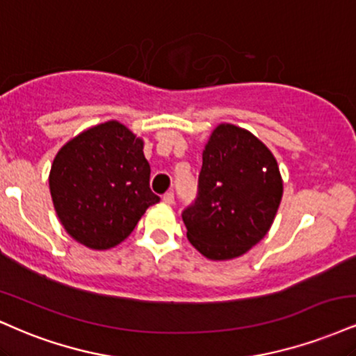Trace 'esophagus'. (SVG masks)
I'll list each match as a JSON object with an SVG mask.
<instances>
[{"mask_svg":"<svg viewBox=\"0 0 356 356\" xmlns=\"http://www.w3.org/2000/svg\"><path fill=\"white\" fill-rule=\"evenodd\" d=\"M162 202L165 205H172L174 204V194L172 192H167V194L162 195Z\"/></svg>","mask_w":356,"mask_h":356,"instance_id":"esophagus-1","label":"esophagus"}]
</instances>
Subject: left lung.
<instances>
[{"label":"left lung","mask_w":356,"mask_h":356,"mask_svg":"<svg viewBox=\"0 0 356 356\" xmlns=\"http://www.w3.org/2000/svg\"><path fill=\"white\" fill-rule=\"evenodd\" d=\"M282 195L270 149L243 127L217 124L204 145L199 197L182 213L187 238L205 259H237L270 230Z\"/></svg>","instance_id":"8db88e82"}]
</instances>
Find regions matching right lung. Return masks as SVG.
Returning a JSON list of instances; mask_svg holds the SVG:
<instances>
[{"instance_id":"right-lung-1","label":"right lung","mask_w":356,"mask_h":356,"mask_svg":"<svg viewBox=\"0 0 356 356\" xmlns=\"http://www.w3.org/2000/svg\"><path fill=\"white\" fill-rule=\"evenodd\" d=\"M149 175L143 137L114 119L89 127L67 140L51 164L56 216L76 242L109 250L159 202Z\"/></svg>"}]
</instances>
